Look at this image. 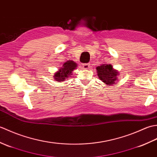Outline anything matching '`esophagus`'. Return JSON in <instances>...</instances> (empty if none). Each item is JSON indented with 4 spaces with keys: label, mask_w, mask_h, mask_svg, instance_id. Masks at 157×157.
<instances>
[{
    "label": "esophagus",
    "mask_w": 157,
    "mask_h": 157,
    "mask_svg": "<svg viewBox=\"0 0 157 157\" xmlns=\"http://www.w3.org/2000/svg\"><path fill=\"white\" fill-rule=\"evenodd\" d=\"M83 67L84 69H88L90 67V63H84L83 64Z\"/></svg>",
    "instance_id": "obj_1"
}]
</instances>
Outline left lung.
I'll return each mask as SVG.
<instances>
[{"instance_id":"8db88e82","label":"left lung","mask_w":157,"mask_h":157,"mask_svg":"<svg viewBox=\"0 0 157 157\" xmlns=\"http://www.w3.org/2000/svg\"><path fill=\"white\" fill-rule=\"evenodd\" d=\"M96 70L100 79L106 84H114L115 81L117 79L118 71L113 69L111 65L103 64L97 67Z\"/></svg>"}]
</instances>
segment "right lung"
Here are the masks:
<instances>
[{"mask_svg":"<svg viewBox=\"0 0 157 157\" xmlns=\"http://www.w3.org/2000/svg\"><path fill=\"white\" fill-rule=\"evenodd\" d=\"M77 64L73 61H68L63 64V67L59 69V71L56 73L54 75V78L56 82L63 81L71 75L73 70L75 69Z\"/></svg>","mask_w":157,"mask_h":157,"instance_id":"obj_1","label":"right lung"}]
</instances>
